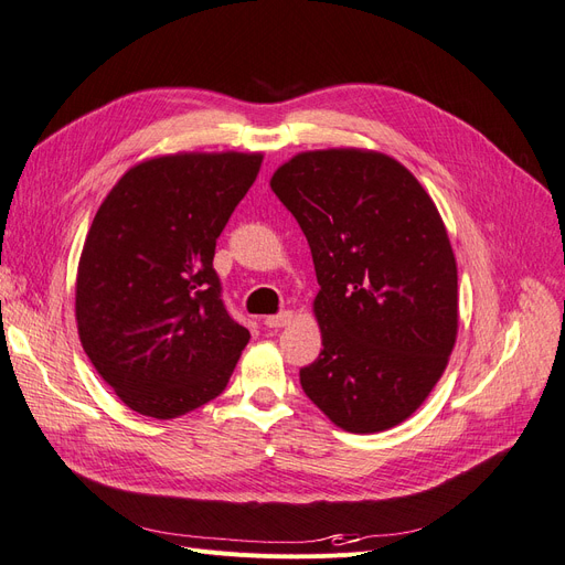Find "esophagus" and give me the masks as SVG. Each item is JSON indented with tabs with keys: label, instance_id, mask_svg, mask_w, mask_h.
I'll list each match as a JSON object with an SVG mask.
<instances>
[{
	"label": "esophagus",
	"instance_id": "obj_1",
	"mask_svg": "<svg viewBox=\"0 0 565 565\" xmlns=\"http://www.w3.org/2000/svg\"><path fill=\"white\" fill-rule=\"evenodd\" d=\"M290 319H294V312H281V315H271L265 319V326L267 329H284V326L290 323Z\"/></svg>",
	"mask_w": 565,
	"mask_h": 565
}]
</instances>
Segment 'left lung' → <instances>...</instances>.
<instances>
[{
	"mask_svg": "<svg viewBox=\"0 0 565 565\" xmlns=\"http://www.w3.org/2000/svg\"><path fill=\"white\" fill-rule=\"evenodd\" d=\"M317 269L323 350L305 394L338 427L371 434L411 417L458 335V267L439 211L396 159L302 152L269 180Z\"/></svg>",
	"mask_w": 565,
	"mask_h": 565,
	"instance_id": "1",
	"label": "left lung"
}]
</instances>
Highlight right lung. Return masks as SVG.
Returning a JSON list of instances; mask_svg holds the SVG:
<instances>
[{
	"instance_id": "1",
	"label": "right lung",
	"mask_w": 565,
	"mask_h": 565,
	"mask_svg": "<svg viewBox=\"0 0 565 565\" xmlns=\"http://www.w3.org/2000/svg\"><path fill=\"white\" fill-rule=\"evenodd\" d=\"M263 154L142 161L105 196L77 269V329L131 411L171 420L223 394L250 333L223 302L215 242Z\"/></svg>"
}]
</instances>
